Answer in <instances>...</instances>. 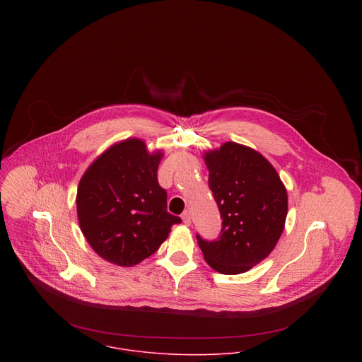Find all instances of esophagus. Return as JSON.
Masks as SVG:
<instances>
[{
  "label": "esophagus",
  "mask_w": 362,
  "mask_h": 362,
  "mask_svg": "<svg viewBox=\"0 0 362 362\" xmlns=\"http://www.w3.org/2000/svg\"><path fill=\"white\" fill-rule=\"evenodd\" d=\"M181 218H182V221H184L185 226H189V224H191V216H189L188 211H184L182 216H181Z\"/></svg>",
  "instance_id": "esophagus-1"
}]
</instances>
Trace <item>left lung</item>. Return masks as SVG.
I'll return each instance as SVG.
<instances>
[{"instance_id":"obj_1","label":"left lung","mask_w":362,"mask_h":362,"mask_svg":"<svg viewBox=\"0 0 362 362\" xmlns=\"http://www.w3.org/2000/svg\"><path fill=\"white\" fill-rule=\"evenodd\" d=\"M209 188L221 216L214 241L197 235L210 267L240 274L276 247L287 217V191L274 167L257 151L226 142L205 153Z\"/></svg>"}]
</instances>
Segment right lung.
<instances>
[{
    "label": "right lung",
    "mask_w": 362,
    "mask_h": 362,
    "mask_svg": "<svg viewBox=\"0 0 362 362\" xmlns=\"http://www.w3.org/2000/svg\"><path fill=\"white\" fill-rule=\"evenodd\" d=\"M161 152L149 153L141 139L108 148L85 171L78 185L81 230L102 258L134 266L153 255L178 216L167 211V192L158 185Z\"/></svg>",
    "instance_id": "add662e5"
}]
</instances>
